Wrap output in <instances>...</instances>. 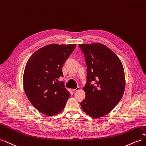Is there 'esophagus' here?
Returning <instances> with one entry per match:
<instances>
[{"label": "esophagus", "instance_id": "obj_1", "mask_svg": "<svg viewBox=\"0 0 146 146\" xmlns=\"http://www.w3.org/2000/svg\"><path fill=\"white\" fill-rule=\"evenodd\" d=\"M78 90H80V87H77V88H76V89H72V91L74 92H76V91H77Z\"/></svg>", "mask_w": 146, "mask_h": 146}]
</instances>
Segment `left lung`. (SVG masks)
<instances>
[{"label":"left lung","instance_id":"left-lung-1","mask_svg":"<svg viewBox=\"0 0 146 146\" xmlns=\"http://www.w3.org/2000/svg\"><path fill=\"white\" fill-rule=\"evenodd\" d=\"M87 64V83L83 88L86 98L80 104L91 117L107 115L121 99L125 86V73L119 57L101 43L81 44ZM95 82L94 85L90 84Z\"/></svg>","mask_w":146,"mask_h":146}]
</instances>
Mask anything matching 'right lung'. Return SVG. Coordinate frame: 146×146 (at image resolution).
<instances>
[{
	"instance_id": "right-lung-1",
	"label": "right lung",
	"mask_w": 146,
	"mask_h": 146,
	"mask_svg": "<svg viewBox=\"0 0 146 146\" xmlns=\"http://www.w3.org/2000/svg\"><path fill=\"white\" fill-rule=\"evenodd\" d=\"M76 44H52L31 55L23 75L25 93L33 107L47 116H55L64 109L70 96L63 81V65Z\"/></svg>"
}]
</instances>
